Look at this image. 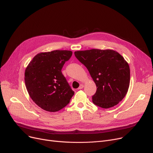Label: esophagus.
I'll return each instance as SVG.
<instances>
[{
    "label": "esophagus",
    "mask_w": 153,
    "mask_h": 153,
    "mask_svg": "<svg viewBox=\"0 0 153 153\" xmlns=\"http://www.w3.org/2000/svg\"><path fill=\"white\" fill-rule=\"evenodd\" d=\"M83 88H84V85L83 84H81L80 86H79V87L78 88V89H82Z\"/></svg>",
    "instance_id": "esophagus-1"
}]
</instances>
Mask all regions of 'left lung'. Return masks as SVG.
<instances>
[{"mask_svg":"<svg viewBox=\"0 0 153 153\" xmlns=\"http://www.w3.org/2000/svg\"><path fill=\"white\" fill-rule=\"evenodd\" d=\"M95 82L92 102L102 108L113 107L126 95L130 83V69L124 57L114 50L92 49L74 52Z\"/></svg>","mask_w":153,"mask_h":153,"instance_id":"obj_1","label":"left lung"}]
</instances>
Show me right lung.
<instances>
[{
	"label": "right lung",
	"instance_id": "right-lung-1",
	"mask_svg": "<svg viewBox=\"0 0 153 153\" xmlns=\"http://www.w3.org/2000/svg\"><path fill=\"white\" fill-rule=\"evenodd\" d=\"M72 54V51L66 50L39 53L26 68V89L32 101L42 109L61 110L74 94L61 72Z\"/></svg>",
	"mask_w": 153,
	"mask_h": 153
}]
</instances>
